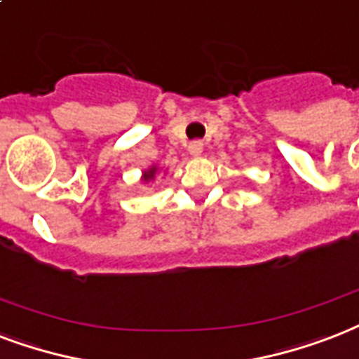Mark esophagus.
I'll list each match as a JSON object with an SVG mask.
<instances>
[{"label": "esophagus", "instance_id": "esophagus-1", "mask_svg": "<svg viewBox=\"0 0 359 359\" xmlns=\"http://www.w3.org/2000/svg\"><path fill=\"white\" fill-rule=\"evenodd\" d=\"M202 149H204V144L200 140H193L189 144V154L193 155V157H198L202 154Z\"/></svg>", "mask_w": 359, "mask_h": 359}]
</instances>
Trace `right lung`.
Wrapping results in <instances>:
<instances>
[{
  "label": "right lung",
  "mask_w": 359,
  "mask_h": 359,
  "mask_svg": "<svg viewBox=\"0 0 359 359\" xmlns=\"http://www.w3.org/2000/svg\"><path fill=\"white\" fill-rule=\"evenodd\" d=\"M155 172H157V166H151L149 170L144 172V182H149V180H154Z\"/></svg>",
  "instance_id": "1"
}]
</instances>
